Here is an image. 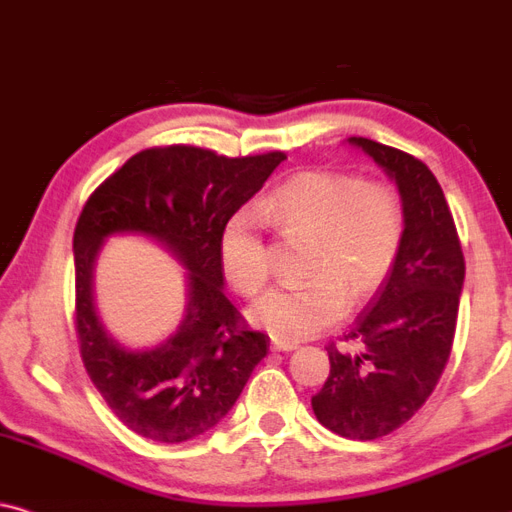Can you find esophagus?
Returning a JSON list of instances; mask_svg holds the SVG:
<instances>
[{"mask_svg": "<svg viewBox=\"0 0 512 512\" xmlns=\"http://www.w3.org/2000/svg\"><path fill=\"white\" fill-rule=\"evenodd\" d=\"M271 349H276V352H293L297 349V342H290V340H271Z\"/></svg>", "mask_w": 512, "mask_h": 512, "instance_id": "1", "label": "esophagus"}]
</instances>
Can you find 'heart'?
Wrapping results in <instances>:
<instances>
[{"label":"heart","mask_w":512,"mask_h":512,"mask_svg":"<svg viewBox=\"0 0 512 512\" xmlns=\"http://www.w3.org/2000/svg\"><path fill=\"white\" fill-rule=\"evenodd\" d=\"M262 222L314 238L300 286H278L252 304L250 321L276 340L312 338L335 323L345 304L371 297L390 276L406 236L399 193L342 172H302L276 186L257 208ZM219 262L238 293L269 281L267 243L252 212H238L219 238Z\"/></svg>","instance_id":"1"}]
</instances>
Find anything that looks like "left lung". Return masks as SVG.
<instances>
[{
	"instance_id": "left-lung-1",
	"label": "left lung",
	"mask_w": 512,
	"mask_h": 512,
	"mask_svg": "<svg viewBox=\"0 0 512 512\" xmlns=\"http://www.w3.org/2000/svg\"><path fill=\"white\" fill-rule=\"evenodd\" d=\"M349 144L397 181L406 210L397 264L345 335L352 347H326L331 373L312 397L323 428L366 442L401 428L442 378L454 345L465 260L449 203L428 165L364 137H349Z\"/></svg>"
}]
</instances>
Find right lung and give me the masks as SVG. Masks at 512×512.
<instances>
[{"label": "right lung", "mask_w": 512, "mask_h": 512, "mask_svg": "<svg viewBox=\"0 0 512 512\" xmlns=\"http://www.w3.org/2000/svg\"><path fill=\"white\" fill-rule=\"evenodd\" d=\"M283 160L281 151L226 158L184 144L146 148L84 203L73 236L80 354L96 390L137 435L163 444L205 435L267 357L269 335L250 331L226 300L219 238ZM113 233L153 237L190 271L185 319L151 350L122 348L95 316L93 264Z\"/></svg>", "instance_id": "1"}]
</instances>
